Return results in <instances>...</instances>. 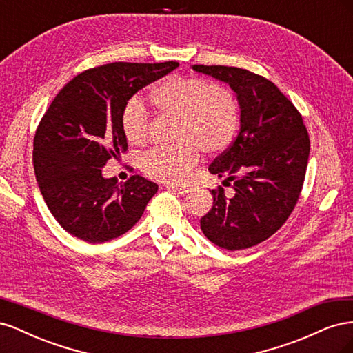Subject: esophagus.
Instances as JSON below:
<instances>
[{
	"label": "esophagus",
	"instance_id": "1",
	"mask_svg": "<svg viewBox=\"0 0 353 353\" xmlns=\"http://www.w3.org/2000/svg\"><path fill=\"white\" fill-rule=\"evenodd\" d=\"M168 188L175 191V193H178V194H181V196L188 194L190 191H191V187H190V185H174V184H172V185H168Z\"/></svg>",
	"mask_w": 353,
	"mask_h": 353
}]
</instances>
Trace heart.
Listing matches in <instances>:
<instances>
[{
    "instance_id": "b5f03b06",
    "label": "heart",
    "mask_w": 353,
    "mask_h": 353,
    "mask_svg": "<svg viewBox=\"0 0 353 353\" xmlns=\"http://www.w3.org/2000/svg\"><path fill=\"white\" fill-rule=\"evenodd\" d=\"M156 109L175 119L174 141L141 159V168L153 179L183 183L200 157L219 154L232 143L240 125L239 100L228 87L194 77H169L150 94ZM126 141L141 145L150 135V114L138 100L128 101L121 117Z\"/></svg>"
}]
</instances>
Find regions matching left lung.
<instances>
[{"label":"left lung","instance_id":"1","mask_svg":"<svg viewBox=\"0 0 353 353\" xmlns=\"http://www.w3.org/2000/svg\"><path fill=\"white\" fill-rule=\"evenodd\" d=\"M227 82L237 94L240 131L209 166L232 181L234 196L219 185L213 206L200 219L203 234L227 250L249 249L270 239L290 216L305 181L309 135L301 113L275 83L240 68L193 65Z\"/></svg>","mask_w":353,"mask_h":353}]
</instances>
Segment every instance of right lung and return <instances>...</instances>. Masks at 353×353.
Masks as SVG:
<instances>
[{
  "label": "right lung",
  "instance_id": "right-lung-1",
  "mask_svg": "<svg viewBox=\"0 0 353 353\" xmlns=\"http://www.w3.org/2000/svg\"><path fill=\"white\" fill-rule=\"evenodd\" d=\"M179 66L109 63L88 69L60 90L34 138V169L52 216L88 243L121 237L143 216L157 184L132 175L123 184L101 168L128 150L121 117L132 95Z\"/></svg>",
  "mask_w": 353,
  "mask_h": 353
}]
</instances>
